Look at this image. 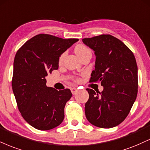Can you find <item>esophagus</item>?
<instances>
[{"label":"esophagus","mask_w":150,"mask_h":150,"mask_svg":"<svg viewBox=\"0 0 150 150\" xmlns=\"http://www.w3.org/2000/svg\"><path fill=\"white\" fill-rule=\"evenodd\" d=\"M71 93L73 94V95H75V94L77 92V91H78V90H77L76 88H72L71 89Z\"/></svg>","instance_id":"1"}]
</instances>
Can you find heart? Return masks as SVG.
Wrapping results in <instances>:
<instances>
[{"mask_svg": "<svg viewBox=\"0 0 150 150\" xmlns=\"http://www.w3.org/2000/svg\"><path fill=\"white\" fill-rule=\"evenodd\" d=\"M74 51H75L76 54L78 55L79 58V57H81V55H83L84 53L88 52V51H90V50L88 49L86 47L82 45V44H79V45H77L76 47H75ZM64 55H65V53H62V54L60 56V58H59V62H60H60H62V61L63 60Z\"/></svg>", "mask_w": 150, "mask_h": 150, "instance_id": "b5f03b06", "label": "heart"}]
</instances>
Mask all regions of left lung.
I'll return each mask as SVG.
<instances>
[{"label": "left lung", "instance_id": "left-lung-1", "mask_svg": "<svg viewBox=\"0 0 150 150\" xmlns=\"http://www.w3.org/2000/svg\"><path fill=\"white\" fill-rule=\"evenodd\" d=\"M96 57L90 82H99L101 92L87 88L89 99L85 113L90 123L100 128H112L122 122L136 101L138 67L134 53L115 37L101 35L83 39Z\"/></svg>", "mask_w": 150, "mask_h": 150}]
</instances>
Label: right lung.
<instances>
[{"instance_id": "right-lung-1", "label": "right lung", "mask_w": 150, "mask_h": 150, "mask_svg": "<svg viewBox=\"0 0 150 150\" xmlns=\"http://www.w3.org/2000/svg\"><path fill=\"white\" fill-rule=\"evenodd\" d=\"M78 41L40 34L28 40L16 53L13 92L21 115L34 128L50 130L63 121L64 108L71 92L47 87L45 78L58 69L60 55Z\"/></svg>"}]
</instances>
